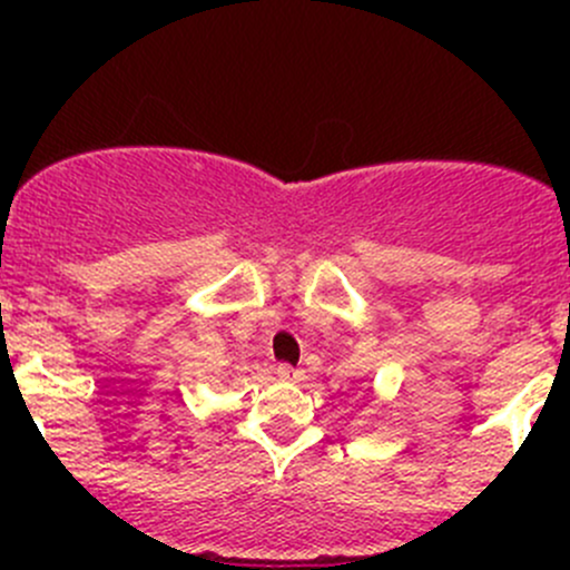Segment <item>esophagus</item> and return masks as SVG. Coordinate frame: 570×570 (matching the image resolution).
Returning a JSON list of instances; mask_svg holds the SVG:
<instances>
[{"mask_svg":"<svg viewBox=\"0 0 570 570\" xmlns=\"http://www.w3.org/2000/svg\"><path fill=\"white\" fill-rule=\"evenodd\" d=\"M275 372H278L281 381H301V377H303V372L295 370V366H289V364H281Z\"/></svg>","mask_w":570,"mask_h":570,"instance_id":"34e87169","label":"esophagus"}]
</instances>
